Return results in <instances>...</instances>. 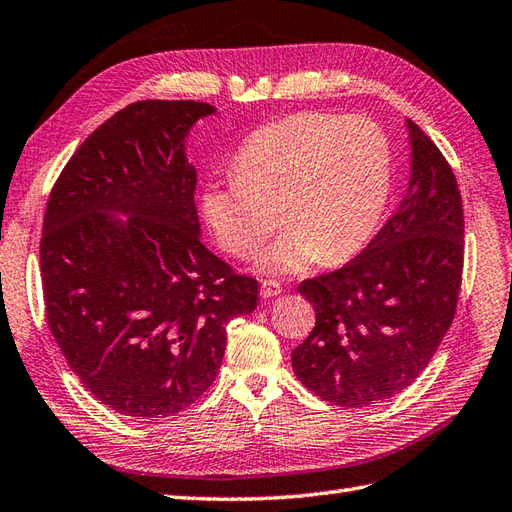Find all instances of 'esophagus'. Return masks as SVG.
<instances>
[{
  "label": "esophagus",
  "instance_id": "esophagus-1",
  "mask_svg": "<svg viewBox=\"0 0 512 512\" xmlns=\"http://www.w3.org/2000/svg\"><path fill=\"white\" fill-rule=\"evenodd\" d=\"M280 293H282V286H280L278 282L265 280L263 284H260V295H263L265 299H269V297H278Z\"/></svg>",
  "mask_w": 512,
  "mask_h": 512
}]
</instances>
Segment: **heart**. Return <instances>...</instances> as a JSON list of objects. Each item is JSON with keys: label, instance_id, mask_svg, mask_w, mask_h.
Wrapping results in <instances>:
<instances>
[{"label": "heart", "instance_id": "b5f03b06", "mask_svg": "<svg viewBox=\"0 0 512 512\" xmlns=\"http://www.w3.org/2000/svg\"><path fill=\"white\" fill-rule=\"evenodd\" d=\"M230 176L202 191V215L223 252L252 258L276 228L284 232L260 269L293 276L339 265L378 232L393 186L389 136L365 117L297 112L241 143Z\"/></svg>", "mask_w": 512, "mask_h": 512}]
</instances>
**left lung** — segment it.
<instances>
[{
	"label": "left lung",
	"mask_w": 512,
	"mask_h": 512,
	"mask_svg": "<svg viewBox=\"0 0 512 512\" xmlns=\"http://www.w3.org/2000/svg\"><path fill=\"white\" fill-rule=\"evenodd\" d=\"M410 180L400 208L345 267L299 284L315 328L291 363L308 391L360 408L404 391L450 330L463 278L465 221L452 167L406 119Z\"/></svg>",
	"instance_id": "8db88e82"
}]
</instances>
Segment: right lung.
<instances>
[{"label": "right lung", "instance_id": "add662e5", "mask_svg": "<svg viewBox=\"0 0 512 512\" xmlns=\"http://www.w3.org/2000/svg\"><path fill=\"white\" fill-rule=\"evenodd\" d=\"M215 112L193 99L130 104L78 147L49 195V330L84 389L119 415L189 408L217 376L228 321L258 304V282L199 239L186 139Z\"/></svg>", "mask_w": 512, "mask_h": 512}]
</instances>
